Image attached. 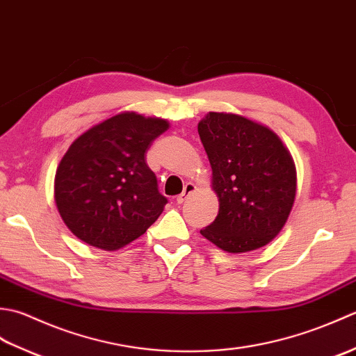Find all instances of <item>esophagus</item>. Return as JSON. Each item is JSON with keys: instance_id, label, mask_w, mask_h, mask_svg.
<instances>
[{"instance_id": "34e87169", "label": "esophagus", "mask_w": 356, "mask_h": 356, "mask_svg": "<svg viewBox=\"0 0 356 356\" xmlns=\"http://www.w3.org/2000/svg\"><path fill=\"white\" fill-rule=\"evenodd\" d=\"M194 191H195V185H194V184H191V182L185 184V186H184V191L177 195L176 202H177V203H184L188 197H190V195H191Z\"/></svg>"}]
</instances>
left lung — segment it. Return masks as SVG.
Listing matches in <instances>:
<instances>
[{"label":"left lung","instance_id":"1","mask_svg":"<svg viewBox=\"0 0 356 356\" xmlns=\"http://www.w3.org/2000/svg\"><path fill=\"white\" fill-rule=\"evenodd\" d=\"M218 197L216 220L200 234L231 254L266 246L283 229L297 194V170L282 139L234 113L209 111L199 125Z\"/></svg>","mask_w":356,"mask_h":356}]
</instances>
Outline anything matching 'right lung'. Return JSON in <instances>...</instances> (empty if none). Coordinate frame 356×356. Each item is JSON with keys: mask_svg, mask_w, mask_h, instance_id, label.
Returning <instances> with one entry per match:
<instances>
[{"mask_svg": "<svg viewBox=\"0 0 356 356\" xmlns=\"http://www.w3.org/2000/svg\"><path fill=\"white\" fill-rule=\"evenodd\" d=\"M168 128L165 119L122 111L73 140L56 168L55 202L79 240L115 251L157 220L168 200L145 154Z\"/></svg>", "mask_w": 356, "mask_h": 356, "instance_id": "1", "label": "right lung"}]
</instances>
